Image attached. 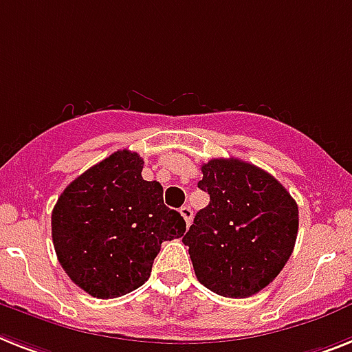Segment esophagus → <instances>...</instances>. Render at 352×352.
I'll return each mask as SVG.
<instances>
[{
    "instance_id": "1",
    "label": "esophagus",
    "mask_w": 352,
    "mask_h": 352,
    "mask_svg": "<svg viewBox=\"0 0 352 352\" xmlns=\"http://www.w3.org/2000/svg\"><path fill=\"white\" fill-rule=\"evenodd\" d=\"M179 214H182L183 219H185V223H187V225H190V223H192V208L188 207V205H183V207L179 208Z\"/></svg>"
}]
</instances>
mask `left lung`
Returning a JSON list of instances; mask_svg holds the SVG:
<instances>
[{"label": "left lung", "mask_w": 352, "mask_h": 352, "mask_svg": "<svg viewBox=\"0 0 352 352\" xmlns=\"http://www.w3.org/2000/svg\"><path fill=\"white\" fill-rule=\"evenodd\" d=\"M201 173L197 187L210 203L196 214L183 245L203 286L221 297H252L292 255L297 203L272 174L243 160L214 158Z\"/></svg>", "instance_id": "obj_1"}]
</instances>
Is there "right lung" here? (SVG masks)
Wrapping results in <instances>:
<instances>
[{"instance_id": "1", "label": "right lung", "mask_w": 352, "mask_h": 352, "mask_svg": "<svg viewBox=\"0 0 352 352\" xmlns=\"http://www.w3.org/2000/svg\"><path fill=\"white\" fill-rule=\"evenodd\" d=\"M142 169L136 153L117 151L69 183L52 210L57 259L91 297L140 287L162 243L185 232L182 214L164 205L162 185L145 182Z\"/></svg>"}]
</instances>
